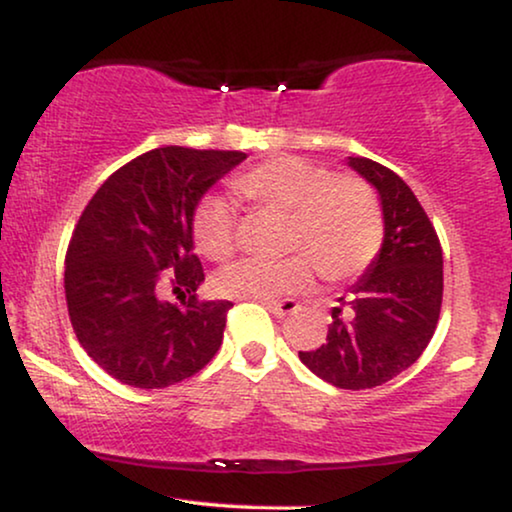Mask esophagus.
I'll return each mask as SVG.
<instances>
[{"instance_id": "obj_1", "label": "esophagus", "mask_w": 512, "mask_h": 512, "mask_svg": "<svg viewBox=\"0 0 512 512\" xmlns=\"http://www.w3.org/2000/svg\"><path fill=\"white\" fill-rule=\"evenodd\" d=\"M265 307H268V310L275 314V317L284 319V317H289V314L298 312L300 305L293 298H286V300H265Z\"/></svg>"}]
</instances>
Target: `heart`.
Wrapping results in <instances>:
<instances>
[{
    "mask_svg": "<svg viewBox=\"0 0 512 512\" xmlns=\"http://www.w3.org/2000/svg\"><path fill=\"white\" fill-rule=\"evenodd\" d=\"M235 191L256 207L289 214L291 254L279 261L242 258L216 277L221 296L272 300L303 291L312 265L326 282L363 275L380 254L384 214L373 186L359 177H340L298 156H275L242 172ZM193 240L202 254L223 261L235 251L237 221L223 195H207L193 212Z\"/></svg>",
    "mask_w": 512,
    "mask_h": 512,
    "instance_id": "obj_1",
    "label": "heart"
}]
</instances>
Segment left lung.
Returning <instances> with one entry per match:
<instances>
[{"label": "left lung", "mask_w": 512, "mask_h": 512, "mask_svg": "<svg viewBox=\"0 0 512 512\" xmlns=\"http://www.w3.org/2000/svg\"><path fill=\"white\" fill-rule=\"evenodd\" d=\"M377 188L384 242L373 265L333 307L326 342L300 361L338 389H373L410 368L429 345L443 305V249L410 186L370 158H349Z\"/></svg>", "instance_id": "left-lung-1"}]
</instances>
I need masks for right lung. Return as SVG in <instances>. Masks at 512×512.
<instances>
[{
    "label": "right lung",
    "instance_id": "right-lung-1",
    "mask_svg": "<svg viewBox=\"0 0 512 512\" xmlns=\"http://www.w3.org/2000/svg\"><path fill=\"white\" fill-rule=\"evenodd\" d=\"M242 151L163 146L116 170L83 209L65 256V296L81 347L118 382L165 389L219 352L230 300H198L193 212ZM170 285L182 305L162 291Z\"/></svg>",
    "mask_w": 512,
    "mask_h": 512
}]
</instances>
